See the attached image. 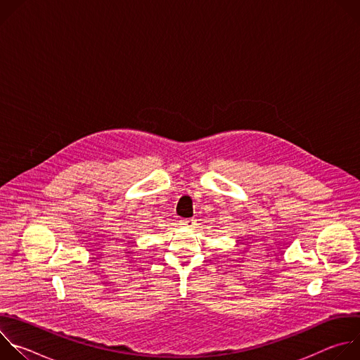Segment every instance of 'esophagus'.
<instances>
[{
    "mask_svg": "<svg viewBox=\"0 0 360 360\" xmlns=\"http://www.w3.org/2000/svg\"><path fill=\"white\" fill-rule=\"evenodd\" d=\"M181 225L186 226V228H192L195 225V219L189 218V219H181Z\"/></svg>",
    "mask_w": 360,
    "mask_h": 360,
    "instance_id": "esophagus-1",
    "label": "esophagus"
}]
</instances>
